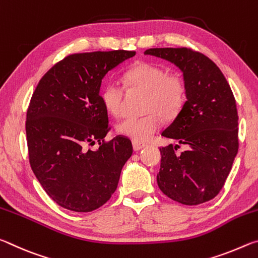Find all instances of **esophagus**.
<instances>
[{
  "instance_id": "1",
  "label": "esophagus",
  "mask_w": 258,
  "mask_h": 258,
  "mask_svg": "<svg viewBox=\"0 0 258 258\" xmlns=\"http://www.w3.org/2000/svg\"><path fill=\"white\" fill-rule=\"evenodd\" d=\"M133 149H134V151H139V150H141V149H143V148H145L147 145L146 143H143V142H139V141H133Z\"/></svg>"
}]
</instances>
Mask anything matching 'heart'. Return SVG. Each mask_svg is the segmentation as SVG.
Returning <instances> with one entry per match:
<instances>
[{
  "label": "heart",
  "instance_id": "b5f03b06",
  "mask_svg": "<svg viewBox=\"0 0 258 258\" xmlns=\"http://www.w3.org/2000/svg\"><path fill=\"white\" fill-rule=\"evenodd\" d=\"M124 83L131 89L146 91L143 99L145 115L126 117L117 124V132L134 141H146L160 126V117L172 119L185 101V86L176 74H166L158 64L141 61L125 72ZM124 89L117 81H109L102 86L101 98L107 111L113 116L120 112Z\"/></svg>",
  "mask_w": 258,
  "mask_h": 258
}]
</instances>
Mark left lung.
<instances>
[{
	"mask_svg": "<svg viewBox=\"0 0 258 258\" xmlns=\"http://www.w3.org/2000/svg\"><path fill=\"white\" fill-rule=\"evenodd\" d=\"M145 54L175 64L185 86L186 101L161 135L187 149L176 155L177 145L160 148L157 183L177 203H206L223 187L238 152V112L232 91L220 68L199 52L159 47Z\"/></svg>",
	"mask_w": 258,
	"mask_h": 258,
	"instance_id": "obj_1",
	"label": "left lung"
}]
</instances>
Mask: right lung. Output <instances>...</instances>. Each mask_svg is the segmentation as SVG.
Wrapping results in <instances>:
<instances>
[{"label": "right lung", "mask_w": 258, "mask_h": 258, "mask_svg": "<svg viewBox=\"0 0 258 258\" xmlns=\"http://www.w3.org/2000/svg\"><path fill=\"white\" fill-rule=\"evenodd\" d=\"M134 55L125 50L71 54L34 91L26 120L30 167L61 207L92 212L117 189L133 148L124 137L103 141L110 127L100 87L108 72ZM95 142L97 151L86 150Z\"/></svg>", "instance_id": "1"}]
</instances>
